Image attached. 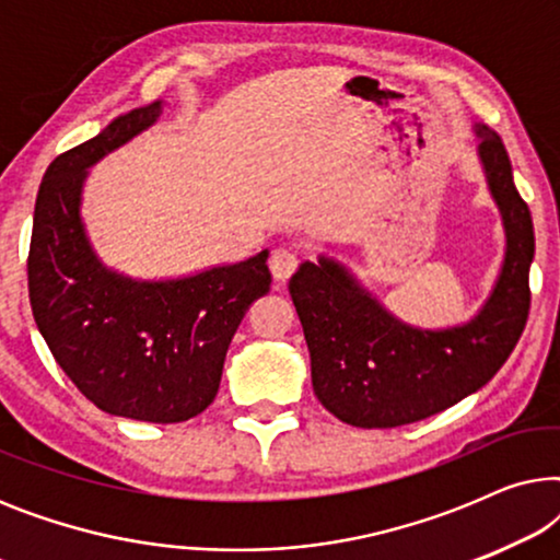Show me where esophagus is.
<instances>
[{
	"mask_svg": "<svg viewBox=\"0 0 560 560\" xmlns=\"http://www.w3.org/2000/svg\"><path fill=\"white\" fill-rule=\"evenodd\" d=\"M298 270V257L290 249H275L270 257V272L278 282H285Z\"/></svg>",
	"mask_w": 560,
	"mask_h": 560,
	"instance_id": "34e87169",
	"label": "esophagus"
}]
</instances>
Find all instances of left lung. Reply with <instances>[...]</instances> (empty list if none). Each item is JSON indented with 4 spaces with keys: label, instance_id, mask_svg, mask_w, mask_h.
<instances>
[{
    "label": "left lung",
    "instance_id": "obj_1",
    "mask_svg": "<svg viewBox=\"0 0 560 560\" xmlns=\"http://www.w3.org/2000/svg\"><path fill=\"white\" fill-rule=\"evenodd\" d=\"M474 135L504 226L500 275L477 316L448 328L405 324L349 267L326 255L290 278L311 351L313 393L343 423L395 428L431 418L485 387L523 334L535 257L530 209L512 180L500 135L487 125H474Z\"/></svg>",
    "mask_w": 560,
    "mask_h": 560
}]
</instances>
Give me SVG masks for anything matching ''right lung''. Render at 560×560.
Returning <instances> with one entry per match:
<instances>
[{"label":"right lung","instance_id":"1","mask_svg":"<svg viewBox=\"0 0 560 560\" xmlns=\"http://www.w3.org/2000/svg\"><path fill=\"white\" fill-rule=\"evenodd\" d=\"M160 114L158 98L52 160L37 190L27 285L45 343L98 410L180 423L213 402L236 326L272 278L267 249L173 280H137L98 259L81 219L89 167Z\"/></svg>","mask_w":560,"mask_h":560}]
</instances>
